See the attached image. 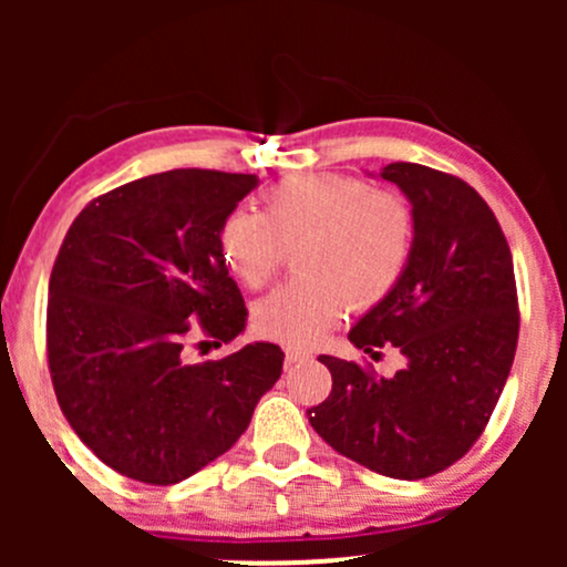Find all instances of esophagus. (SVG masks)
I'll list each match as a JSON object with an SVG mask.
<instances>
[{
	"label": "esophagus",
	"instance_id": "obj_1",
	"mask_svg": "<svg viewBox=\"0 0 567 567\" xmlns=\"http://www.w3.org/2000/svg\"><path fill=\"white\" fill-rule=\"evenodd\" d=\"M309 360H311L309 351L285 349V368H296V365H301V362H309Z\"/></svg>",
	"mask_w": 567,
	"mask_h": 567
}]
</instances>
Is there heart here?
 <instances>
[{
  "label": "heart",
  "mask_w": 567,
  "mask_h": 567,
  "mask_svg": "<svg viewBox=\"0 0 567 567\" xmlns=\"http://www.w3.org/2000/svg\"><path fill=\"white\" fill-rule=\"evenodd\" d=\"M296 245L301 277L256 303L252 328L306 349L347 306L373 309L392 296L413 256L415 218L400 194L373 192L351 175L303 173L266 192L264 216L231 210L220 220V261L250 290L264 288Z\"/></svg>",
  "instance_id": "1"
}]
</instances>
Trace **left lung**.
<instances>
[{
  "instance_id": "1",
  "label": "left lung",
  "mask_w": 567,
  "mask_h": 567,
  "mask_svg": "<svg viewBox=\"0 0 567 567\" xmlns=\"http://www.w3.org/2000/svg\"><path fill=\"white\" fill-rule=\"evenodd\" d=\"M381 178L408 197L415 245L405 277L349 341L368 354L392 343L408 365L375 379L322 354L333 392L306 415L333 451L370 472L421 480L483 434L517 349V288L504 231L470 184L415 162H392Z\"/></svg>"
}]
</instances>
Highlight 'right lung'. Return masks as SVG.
Instances as JSON below:
<instances>
[{
  "label": "right lung",
  "instance_id": "add662e5",
  "mask_svg": "<svg viewBox=\"0 0 567 567\" xmlns=\"http://www.w3.org/2000/svg\"><path fill=\"white\" fill-rule=\"evenodd\" d=\"M258 175L167 171L130 181L76 216L50 275L48 362L58 405L114 472L173 485L243 437L282 375L277 343L188 362L192 322L229 343L247 309L218 229Z\"/></svg>",
  "mask_w": 567,
  "mask_h": 567
}]
</instances>
